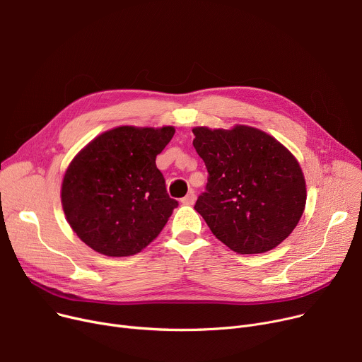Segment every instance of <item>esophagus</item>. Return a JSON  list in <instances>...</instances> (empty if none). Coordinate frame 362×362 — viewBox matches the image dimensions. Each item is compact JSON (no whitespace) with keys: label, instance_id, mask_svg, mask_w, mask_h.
Wrapping results in <instances>:
<instances>
[{"label":"esophagus","instance_id":"obj_1","mask_svg":"<svg viewBox=\"0 0 362 362\" xmlns=\"http://www.w3.org/2000/svg\"><path fill=\"white\" fill-rule=\"evenodd\" d=\"M195 199H197V197H195V192H194V190H190L189 194H187L185 198H182V204H183V205H194Z\"/></svg>","mask_w":362,"mask_h":362}]
</instances>
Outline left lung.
I'll list each match as a JSON object with an SVG mask.
<instances>
[{
  "label": "left lung",
  "mask_w": 362,
  "mask_h": 362,
  "mask_svg": "<svg viewBox=\"0 0 362 362\" xmlns=\"http://www.w3.org/2000/svg\"><path fill=\"white\" fill-rule=\"evenodd\" d=\"M194 147L208 170L195 209L212 234L240 255L264 253L293 233L305 206L294 156L256 128H195Z\"/></svg>",
  "instance_id": "left-lung-1"
}]
</instances>
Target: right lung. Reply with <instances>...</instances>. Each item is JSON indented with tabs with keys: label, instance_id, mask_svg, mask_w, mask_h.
<instances>
[{
	"label": "right lung",
	"instance_id": "1",
	"mask_svg": "<svg viewBox=\"0 0 362 362\" xmlns=\"http://www.w3.org/2000/svg\"><path fill=\"white\" fill-rule=\"evenodd\" d=\"M173 135L172 127H119L72 160L62 182V208L71 228L93 250L131 256L160 234L179 205L156 165Z\"/></svg>",
	"mask_w": 362,
	"mask_h": 362
}]
</instances>
